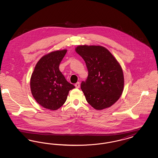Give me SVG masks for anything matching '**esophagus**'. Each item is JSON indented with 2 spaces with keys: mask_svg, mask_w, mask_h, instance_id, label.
Masks as SVG:
<instances>
[{
  "mask_svg": "<svg viewBox=\"0 0 158 158\" xmlns=\"http://www.w3.org/2000/svg\"><path fill=\"white\" fill-rule=\"evenodd\" d=\"M75 87L76 88H80V83H76L75 85Z\"/></svg>",
  "mask_w": 158,
  "mask_h": 158,
  "instance_id": "esophagus-1",
  "label": "esophagus"
}]
</instances>
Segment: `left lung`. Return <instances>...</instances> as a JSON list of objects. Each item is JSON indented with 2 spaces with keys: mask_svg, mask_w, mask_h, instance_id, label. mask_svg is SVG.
Returning <instances> with one entry per match:
<instances>
[{
  "mask_svg": "<svg viewBox=\"0 0 158 158\" xmlns=\"http://www.w3.org/2000/svg\"><path fill=\"white\" fill-rule=\"evenodd\" d=\"M75 51L85 61L88 70L86 82L81 83L87 102L97 110L114 104L120 98L124 78L120 64L110 52L101 45H81Z\"/></svg>",
  "mask_w": 158,
  "mask_h": 158,
  "instance_id": "1",
  "label": "left lung"
}]
</instances>
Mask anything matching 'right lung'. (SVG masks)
I'll use <instances>...</instances> for the list:
<instances>
[{
	"instance_id": "obj_1",
	"label": "right lung",
	"mask_w": 158,
	"mask_h": 158,
	"mask_svg": "<svg viewBox=\"0 0 158 158\" xmlns=\"http://www.w3.org/2000/svg\"><path fill=\"white\" fill-rule=\"evenodd\" d=\"M66 49L52 52L43 56L36 64L30 79L31 94L43 107L57 110L66 102L69 90L75 86L68 82L59 70Z\"/></svg>"
}]
</instances>
